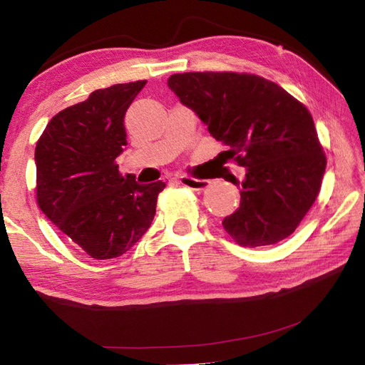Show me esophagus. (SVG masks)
<instances>
[{
    "instance_id": "34e87169",
    "label": "esophagus",
    "mask_w": 365,
    "mask_h": 365,
    "mask_svg": "<svg viewBox=\"0 0 365 365\" xmlns=\"http://www.w3.org/2000/svg\"><path fill=\"white\" fill-rule=\"evenodd\" d=\"M178 183L183 185V187H187V188H191V190H205L209 185L207 180H200V178H193V177H187V175L178 177Z\"/></svg>"
}]
</instances>
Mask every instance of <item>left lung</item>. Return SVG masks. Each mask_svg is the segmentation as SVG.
I'll list each match as a JSON object with an SVG mask.
<instances>
[{"label":"left lung","mask_w":365,"mask_h":365,"mask_svg":"<svg viewBox=\"0 0 365 365\" xmlns=\"http://www.w3.org/2000/svg\"><path fill=\"white\" fill-rule=\"evenodd\" d=\"M182 104L246 169L240 207L222 220L242 246L289 237L314 205L327 168L312 115L267 78L237 72H185L168 80Z\"/></svg>","instance_id":"1"}]
</instances>
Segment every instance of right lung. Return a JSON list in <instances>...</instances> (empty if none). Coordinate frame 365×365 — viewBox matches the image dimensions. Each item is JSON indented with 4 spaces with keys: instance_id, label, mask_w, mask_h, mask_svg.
Masks as SVG:
<instances>
[{
    "instance_id": "1",
    "label": "right lung",
    "mask_w": 365,
    "mask_h": 365,
    "mask_svg": "<svg viewBox=\"0 0 365 365\" xmlns=\"http://www.w3.org/2000/svg\"><path fill=\"white\" fill-rule=\"evenodd\" d=\"M146 80L95 90L48 122L35 148L43 214L93 259H113L143 237L163 180L140 185L115 158L127 145L123 117Z\"/></svg>"
}]
</instances>
